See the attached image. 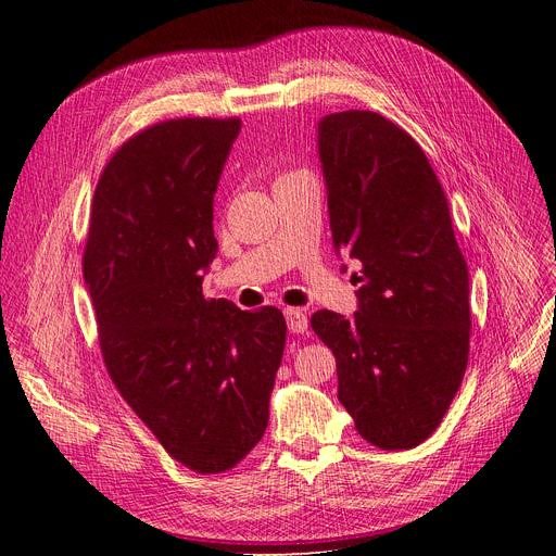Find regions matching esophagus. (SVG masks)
<instances>
[{
    "label": "esophagus",
    "instance_id": "esophagus-1",
    "mask_svg": "<svg viewBox=\"0 0 556 556\" xmlns=\"http://www.w3.org/2000/svg\"><path fill=\"white\" fill-rule=\"evenodd\" d=\"M283 315L290 333H304L308 329V317L302 308H283Z\"/></svg>",
    "mask_w": 556,
    "mask_h": 556
}]
</instances>
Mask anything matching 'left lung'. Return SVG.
I'll return each mask as SVG.
<instances>
[{"mask_svg":"<svg viewBox=\"0 0 556 556\" xmlns=\"http://www.w3.org/2000/svg\"><path fill=\"white\" fill-rule=\"evenodd\" d=\"M336 252L361 263L358 311H317L338 399L363 440L415 448L444 419L469 363V268L421 146L369 110L317 124Z\"/></svg>","mask_w":556,"mask_h":556,"instance_id":"1","label":"left lung"}]
</instances>
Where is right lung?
I'll return each instance as SVG.
<instances>
[{
    "instance_id": "obj_1",
    "label": "right lung",
    "mask_w": 556,
    "mask_h": 556,
    "mask_svg": "<svg viewBox=\"0 0 556 556\" xmlns=\"http://www.w3.org/2000/svg\"><path fill=\"white\" fill-rule=\"evenodd\" d=\"M239 132V119H170L128 139L97 185L83 254L110 378L195 473H223L258 444L286 344L279 308L202 295Z\"/></svg>"
}]
</instances>
